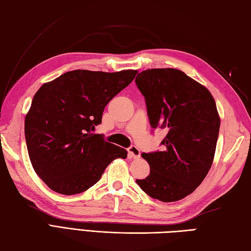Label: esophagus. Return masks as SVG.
<instances>
[{
  "mask_svg": "<svg viewBox=\"0 0 251 251\" xmlns=\"http://www.w3.org/2000/svg\"><path fill=\"white\" fill-rule=\"evenodd\" d=\"M128 155L131 158H139L140 157V150L136 146H131L128 148Z\"/></svg>",
  "mask_w": 251,
  "mask_h": 251,
  "instance_id": "esophagus-1",
  "label": "esophagus"
}]
</instances>
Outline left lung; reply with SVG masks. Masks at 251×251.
Returning a JSON list of instances; mask_svg holds the SVG:
<instances>
[{"mask_svg": "<svg viewBox=\"0 0 251 251\" xmlns=\"http://www.w3.org/2000/svg\"><path fill=\"white\" fill-rule=\"evenodd\" d=\"M153 128L167 135L163 151L142 153L150 175L136 180L141 190L164 202L190 195L205 179L214 162L220 128L209 90L177 69H149L138 74Z\"/></svg>", "mask_w": 251, "mask_h": 251, "instance_id": "8db88e82", "label": "left lung"}]
</instances>
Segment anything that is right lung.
I'll return each mask as SVG.
<instances>
[{
  "instance_id": "1",
  "label": "right lung",
  "mask_w": 251,
  "mask_h": 251,
  "mask_svg": "<svg viewBox=\"0 0 251 251\" xmlns=\"http://www.w3.org/2000/svg\"><path fill=\"white\" fill-rule=\"evenodd\" d=\"M137 70L102 72L74 70L42 85L25 120L32 166L52 191L78 194L100 180L125 149L93 134L104 106L132 82Z\"/></svg>"
}]
</instances>
